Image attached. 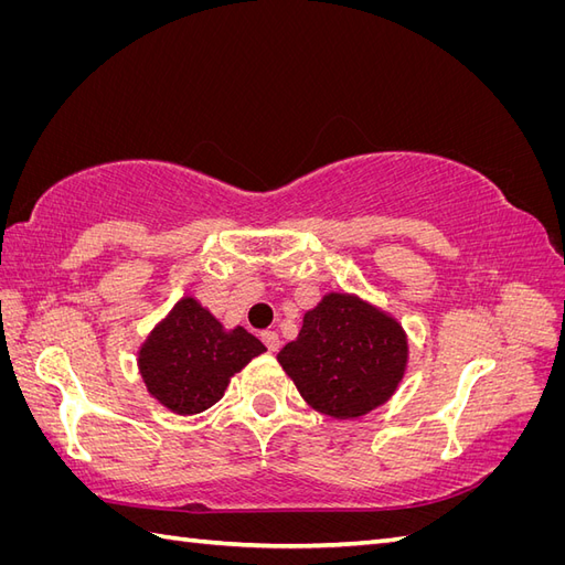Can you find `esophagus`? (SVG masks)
Listing matches in <instances>:
<instances>
[{
  "label": "esophagus",
  "mask_w": 565,
  "mask_h": 565,
  "mask_svg": "<svg viewBox=\"0 0 565 565\" xmlns=\"http://www.w3.org/2000/svg\"><path fill=\"white\" fill-rule=\"evenodd\" d=\"M262 341L270 353H276L280 349V337L276 332H262Z\"/></svg>",
  "instance_id": "obj_1"
}]
</instances>
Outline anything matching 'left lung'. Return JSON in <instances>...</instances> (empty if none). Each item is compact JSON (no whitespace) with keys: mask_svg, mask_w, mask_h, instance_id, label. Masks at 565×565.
I'll list each match as a JSON object with an SVG mask.
<instances>
[{"mask_svg":"<svg viewBox=\"0 0 565 565\" xmlns=\"http://www.w3.org/2000/svg\"><path fill=\"white\" fill-rule=\"evenodd\" d=\"M278 361L306 403L351 419L391 398L403 377L407 341L382 311L349 295H328L303 316L299 339Z\"/></svg>","mask_w":565,"mask_h":565,"instance_id":"1","label":"left lung"}]
</instances>
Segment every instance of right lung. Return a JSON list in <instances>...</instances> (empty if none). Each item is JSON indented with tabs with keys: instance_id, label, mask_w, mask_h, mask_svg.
Wrapping results in <instances>:
<instances>
[{
	"instance_id": "right-lung-1",
	"label": "right lung",
	"mask_w": 565,
	"mask_h": 565,
	"mask_svg": "<svg viewBox=\"0 0 565 565\" xmlns=\"http://www.w3.org/2000/svg\"><path fill=\"white\" fill-rule=\"evenodd\" d=\"M266 347L243 328L226 332L195 299H181L139 355L148 391L179 415H198L221 401L228 380Z\"/></svg>"
}]
</instances>
